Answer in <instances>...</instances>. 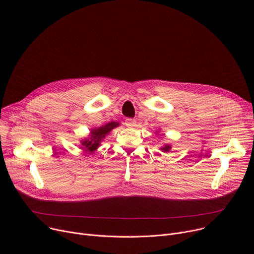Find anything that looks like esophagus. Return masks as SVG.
<instances>
[{"instance_id": "1", "label": "esophagus", "mask_w": 254, "mask_h": 254, "mask_svg": "<svg viewBox=\"0 0 254 254\" xmlns=\"http://www.w3.org/2000/svg\"><path fill=\"white\" fill-rule=\"evenodd\" d=\"M136 119H132V118H127V120H126V126L127 127H136Z\"/></svg>"}]
</instances>
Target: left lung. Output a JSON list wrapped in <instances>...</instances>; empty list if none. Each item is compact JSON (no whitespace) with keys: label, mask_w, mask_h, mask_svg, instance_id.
<instances>
[{"label":"left lung","mask_w":254,"mask_h":254,"mask_svg":"<svg viewBox=\"0 0 254 254\" xmlns=\"http://www.w3.org/2000/svg\"><path fill=\"white\" fill-rule=\"evenodd\" d=\"M170 149H171V146L168 145V144H166V145L164 146V147L161 148V150H163L164 152H168V151H170Z\"/></svg>","instance_id":"1"}]
</instances>
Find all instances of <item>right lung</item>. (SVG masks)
Listing matches in <instances>:
<instances>
[{"label": "right lung", "instance_id": "1", "mask_svg": "<svg viewBox=\"0 0 254 254\" xmlns=\"http://www.w3.org/2000/svg\"><path fill=\"white\" fill-rule=\"evenodd\" d=\"M118 126H119V123L111 122V123L106 124L105 126L96 127L95 129H91L89 138H85L84 140L81 141V145H82L81 148L84 151H87L90 153L96 151L100 147L101 142L106 137V135H108L114 127H117Z\"/></svg>", "mask_w": 254, "mask_h": 254}]
</instances>
